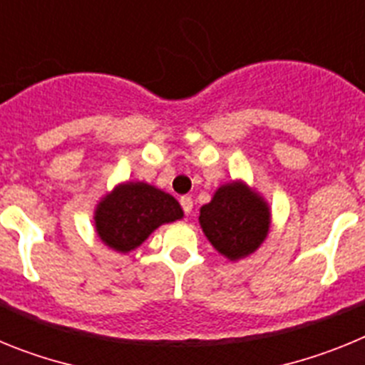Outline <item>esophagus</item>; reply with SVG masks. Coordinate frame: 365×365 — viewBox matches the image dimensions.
<instances>
[{"instance_id": "esophagus-1", "label": "esophagus", "mask_w": 365, "mask_h": 365, "mask_svg": "<svg viewBox=\"0 0 365 365\" xmlns=\"http://www.w3.org/2000/svg\"><path fill=\"white\" fill-rule=\"evenodd\" d=\"M180 206H182V210H185V214H192V208H193V201L192 197H188V195H182L180 197Z\"/></svg>"}]
</instances>
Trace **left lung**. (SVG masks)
I'll list each match as a JSON object with an SVG mask.
<instances>
[{
	"instance_id": "1",
	"label": "left lung",
	"mask_w": 365,
	"mask_h": 365,
	"mask_svg": "<svg viewBox=\"0 0 365 365\" xmlns=\"http://www.w3.org/2000/svg\"><path fill=\"white\" fill-rule=\"evenodd\" d=\"M270 206L256 188L235 179L219 186L201 206L199 225L221 256L240 261L263 245L270 230Z\"/></svg>"
}]
</instances>
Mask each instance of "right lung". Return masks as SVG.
Masks as SVG:
<instances>
[{
	"label": "right lung",
	"mask_w": 365,
	"mask_h": 365,
	"mask_svg": "<svg viewBox=\"0 0 365 365\" xmlns=\"http://www.w3.org/2000/svg\"><path fill=\"white\" fill-rule=\"evenodd\" d=\"M185 212L170 193L144 180H125L100 197L95 206V232L118 254L138 248L166 222L182 219Z\"/></svg>",
	"instance_id": "add662e5"
}]
</instances>
